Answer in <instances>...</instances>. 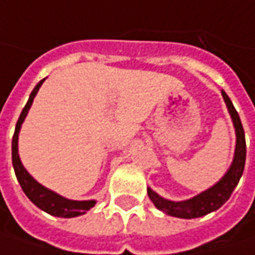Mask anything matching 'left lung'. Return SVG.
<instances>
[{
	"label": "left lung",
	"mask_w": 255,
	"mask_h": 255,
	"mask_svg": "<svg viewBox=\"0 0 255 255\" xmlns=\"http://www.w3.org/2000/svg\"><path fill=\"white\" fill-rule=\"evenodd\" d=\"M222 97H224V101L228 107V111L231 114L234 127H235V134H237L235 156H234L231 167L215 186L205 190L201 195H198L189 201H182V202L167 201V199H163L161 196H158L157 193L153 192L151 189H147L148 198L151 199V202L154 203V206L160 209L161 212L170 215V217L192 219V218L203 217L206 214L217 211L230 199L234 189L237 187L241 176H243L244 166H246V154H247L244 128L241 124L240 115L237 113V110L234 108L231 99L225 94V91H222Z\"/></svg>",
	"instance_id": "1"
}]
</instances>
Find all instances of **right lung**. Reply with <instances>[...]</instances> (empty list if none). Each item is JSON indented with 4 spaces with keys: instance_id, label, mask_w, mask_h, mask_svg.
Masks as SVG:
<instances>
[{
    "instance_id": "right-lung-1",
    "label": "right lung",
    "mask_w": 255,
    "mask_h": 255,
    "mask_svg": "<svg viewBox=\"0 0 255 255\" xmlns=\"http://www.w3.org/2000/svg\"><path fill=\"white\" fill-rule=\"evenodd\" d=\"M43 82H44V79L40 81L36 85V88L33 89V92L30 94V98H28L25 107L20 114V118H18L17 126H15V131H14V135H12V166H14V172H15L17 180H18L20 186L23 189V192L37 208L43 209L44 212H47L50 215H54V217H79V215L86 214V211H89L95 205V201H70V199H66V198L54 193L52 190H49L47 187L41 186L27 173V170L24 169L21 161H20V157H18V132H20V127H21L24 118H25V115H27L31 104H33V99L36 97V94L38 92V89H40Z\"/></svg>"
}]
</instances>
